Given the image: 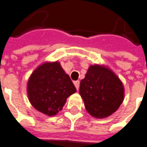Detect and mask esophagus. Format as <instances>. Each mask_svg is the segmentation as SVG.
Listing matches in <instances>:
<instances>
[{"label":"esophagus","mask_w":147,"mask_h":147,"mask_svg":"<svg viewBox=\"0 0 147 147\" xmlns=\"http://www.w3.org/2000/svg\"><path fill=\"white\" fill-rule=\"evenodd\" d=\"M79 84H80L79 81L74 82V85H75V86H76V88L77 90H78V88H79Z\"/></svg>","instance_id":"obj_1"}]
</instances>
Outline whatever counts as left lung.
I'll return each instance as SVG.
<instances>
[{
	"label": "left lung",
	"instance_id": "8db88e82",
	"mask_svg": "<svg viewBox=\"0 0 147 147\" xmlns=\"http://www.w3.org/2000/svg\"><path fill=\"white\" fill-rule=\"evenodd\" d=\"M79 94L85 107L92 116L106 118L114 113L124 98V88L118 76L103 65L88 68L82 79Z\"/></svg>",
	"mask_w": 147,
	"mask_h": 147
}]
</instances>
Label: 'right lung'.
Here are the masks:
<instances>
[{"label":"right lung","mask_w":147,"mask_h":147,"mask_svg":"<svg viewBox=\"0 0 147 147\" xmlns=\"http://www.w3.org/2000/svg\"><path fill=\"white\" fill-rule=\"evenodd\" d=\"M27 92L34 108L52 116L61 111L76 88L58 61L45 62L30 76Z\"/></svg>","instance_id":"right-lung-1"}]
</instances>
